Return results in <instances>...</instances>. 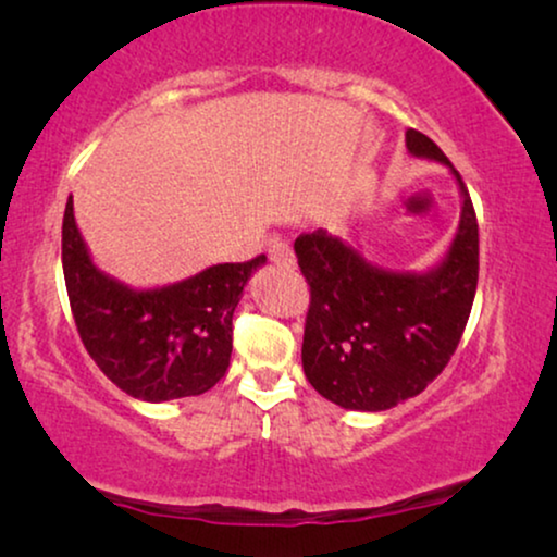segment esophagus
I'll use <instances>...</instances> for the list:
<instances>
[{
	"label": "esophagus",
	"instance_id": "obj_1",
	"mask_svg": "<svg viewBox=\"0 0 557 557\" xmlns=\"http://www.w3.org/2000/svg\"><path fill=\"white\" fill-rule=\"evenodd\" d=\"M269 258L278 265H294V248L286 240H273L269 246Z\"/></svg>",
	"mask_w": 557,
	"mask_h": 557
}]
</instances>
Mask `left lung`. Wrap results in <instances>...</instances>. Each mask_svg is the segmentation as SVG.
I'll return each instance as SVG.
<instances>
[{
    "label": "left lung",
    "mask_w": 557,
    "mask_h": 557,
    "mask_svg": "<svg viewBox=\"0 0 557 557\" xmlns=\"http://www.w3.org/2000/svg\"><path fill=\"white\" fill-rule=\"evenodd\" d=\"M406 147L410 157L448 166L461 195L459 227L433 269H383L324 227L294 243L311 288L304 375L345 410L377 413L423 393L451 360L474 304L479 225L469 189L429 136L408 128Z\"/></svg>",
    "instance_id": "1"
}]
</instances>
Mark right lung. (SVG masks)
<instances>
[{
  "mask_svg": "<svg viewBox=\"0 0 557 557\" xmlns=\"http://www.w3.org/2000/svg\"><path fill=\"white\" fill-rule=\"evenodd\" d=\"M265 256L218 263L164 286H128L90 256L75 225L73 197L63 215V273L75 326L98 368L126 395L164 403L208 393L233 352V311Z\"/></svg>",
  "mask_w": 557,
  "mask_h": 557,
  "instance_id": "obj_1",
  "label": "right lung"
}]
</instances>
